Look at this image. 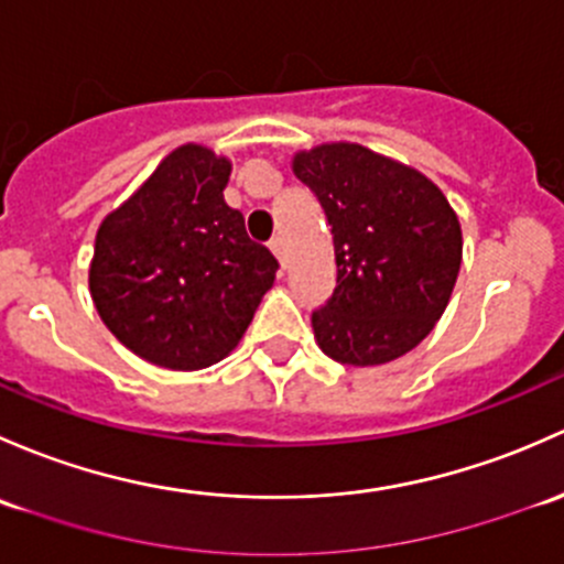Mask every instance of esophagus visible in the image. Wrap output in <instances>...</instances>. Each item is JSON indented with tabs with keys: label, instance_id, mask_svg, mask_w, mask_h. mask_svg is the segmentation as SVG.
Wrapping results in <instances>:
<instances>
[{
	"label": "esophagus",
	"instance_id": "1",
	"mask_svg": "<svg viewBox=\"0 0 564 564\" xmlns=\"http://www.w3.org/2000/svg\"><path fill=\"white\" fill-rule=\"evenodd\" d=\"M269 247H271V252L276 254V260H280V265L284 269V263H288V260H284V241L280 239V236H276V239L269 241Z\"/></svg>",
	"mask_w": 564,
	"mask_h": 564
}]
</instances>
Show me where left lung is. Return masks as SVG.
I'll return each instance as SVG.
<instances>
[{
	"label": "left lung",
	"mask_w": 564,
	"mask_h": 564,
	"mask_svg": "<svg viewBox=\"0 0 564 564\" xmlns=\"http://www.w3.org/2000/svg\"><path fill=\"white\" fill-rule=\"evenodd\" d=\"M321 200L336 254V288L312 312L325 356L377 367L421 345L443 317L462 265L458 217L415 167L358 143L293 156Z\"/></svg>",
	"instance_id": "8db88e82"
}]
</instances>
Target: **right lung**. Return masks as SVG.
Wrapping results in <instances>:
<instances>
[{
  "instance_id": "add662e5",
  "label": "right lung",
  "mask_w": 564,
  "mask_h": 564,
  "mask_svg": "<svg viewBox=\"0 0 564 564\" xmlns=\"http://www.w3.org/2000/svg\"><path fill=\"white\" fill-rule=\"evenodd\" d=\"M230 160L187 143L102 219L89 290L110 334L154 367L223 361L274 284V254L225 203Z\"/></svg>"
}]
</instances>
